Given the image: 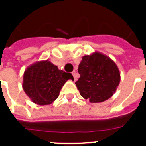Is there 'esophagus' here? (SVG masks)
<instances>
[{"mask_svg":"<svg viewBox=\"0 0 146 146\" xmlns=\"http://www.w3.org/2000/svg\"><path fill=\"white\" fill-rule=\"evenodd\" d=\"M72 74H73V77H74V80H77V74H76V71H73Z\"/></svg>","mask_w":146,"mask_h":146,"instance_id":"34e87169","label":"esophagus"}]
</instances>
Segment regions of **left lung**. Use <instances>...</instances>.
<instances>
[{
	"instance_id": "8db88e82",
	"label": "left lung",
	"mask_w": 146,
	"mask_h": 146,
	"mask_svg": "<svg viewBox=\"0 0 146 146\" xmlns=\"http://www.w3.org/2000/svg\"><path fill=\"white\" fill-rule=\"evenodd\" d=\"M80 75L76 84L83 98L98 103L111 98L120 82L118 66L110 57L98 51L82 57L78 66Z\"/></svg>"
}]
</instances>
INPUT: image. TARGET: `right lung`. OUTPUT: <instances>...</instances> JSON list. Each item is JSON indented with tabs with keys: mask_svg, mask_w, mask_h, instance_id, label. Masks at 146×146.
Instances as JSON below:
<instances>
[{
	"mask_svg": "<svg viewBox=\"0 0 146 146\" xmlns=\"http://www.w3.org/2000/svg\"><path fill=\"white\" fill-rule=\"evenodd\" d=\"M73 75L58 69L50 61L36 62L25 70L23 88L35 104L50 105L58 97L60 90Z\"/></svg>",
	"mask_w": 146,
	"mask_h": 146,
	"instance_id": "obj_1",
	"label": "right lung"
}]
</instances>
